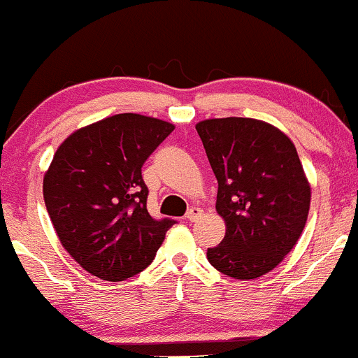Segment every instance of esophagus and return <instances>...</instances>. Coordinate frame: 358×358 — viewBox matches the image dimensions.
<instances>
[{"instance_id":"obj_1","label":"esophagus","mask_w":358,"mask_h":358,"mask_svg":"<svg viewBox=\"0 0 358 358\" xmlns=\"http://www.w3.org/2000/svg\"><path fill=\"white\" fill-rule=\"evenodd\" d=\"M203 215V210L201 208H189L186 213V220H189V222H194V220H198L200 217Z\"/></svg>"}]
</instances>
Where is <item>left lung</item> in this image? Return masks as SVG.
Wrapping results in <instances>:
<instances>
[{"label":"left lung","mask_w":358,"mask_h":358,"mask_svg":"<svg viewBox=\"0 0 358 358\" xmlns=\"http://www.w3.org/2000/svg\"><path fill=\"white\" fill-rule=\"evenodd\" d=\"M219 182L217 213L226 236L206 259L222 274L255 279L293 250L310 208V184L285 132L257 119L226 117L196 124Z\"/></svg>","instance_id":"8db88e82"}]
</instances>
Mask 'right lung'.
I'll list each match as a JSON object with an SVG mask.
<instances>
[{"label":"right lung","mask_w":358,"mask_h":358,"mask_svg":"<svg viewBox=\"0 0 358 358\" xmlns=\"http://www.w3.org/2000/svg\"><path fill=\"white\" fill-rule=\"evenodd\" d=\"M174 125L119 113L72 132L44 174L46 210L62 246L99 279L124 281L152 264L172 219H153L141 167Z\"/></svg>","instance_id":"1"}]
</instances>
